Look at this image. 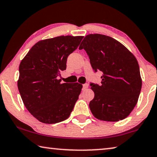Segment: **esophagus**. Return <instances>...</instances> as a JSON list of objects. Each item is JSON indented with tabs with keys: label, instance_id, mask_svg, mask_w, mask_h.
Segmentation results:
<instances>
[{
	"label": "esophagus",
	"instance_id": "obj_1",
	"mask_svg": "<svg viewBox=\"0 0 157 157\" xmlns=\"http://www.w3.org/2000/svg\"><path fill=\"white\" fill-rule=\"evenodd\" d=\"M88 86H89L88 84H84L82 85V89H83V90H85V89L88 88Z\"/></svg>",
	"mask_w": 157,
	"mask_h": 157
}]
</instances>
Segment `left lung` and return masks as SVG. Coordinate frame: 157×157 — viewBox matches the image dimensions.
<instances>
[{
  "label": "left lung",
  "instance_id": "left-lung-1",
  "mask_svg": "<svg viewBox=\"0 0 157 157\" xmlns=\"http://www.w3.org/2000/svg\"><path fill=\"white\" fill-rule=\"evenodd\" d=\"M82 49L94 72L103 73L101 84L90 83L94 92L89 103L93 115L107 121L127 117L135 108L142 87L136 57L115 39L101 34L87 35L79 47Z\"/></svg>",
  "mask_w": 157,
  "mask_h": 157
}]
</instances>
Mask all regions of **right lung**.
I'll use <instances>...</instances> for the list:
<instances>
[{"label": "right lung", "mask_w": 157, "mask_h": 157, "mask_svg": "<svg viewBox=\"0 0 157 157\" xmlns=\"http://www.w3.org/2000/svg\"><path fill=\"white\" fill-rule=\"evenodd\" d=\"M83 36H61L35 44L19 65L17 86L27 110L40 122L66 120L73 111L82 85L61 83L60 72L67 58L78 48Z\"/></svg>", "instance_id": "obj_1"}]
</instances>
